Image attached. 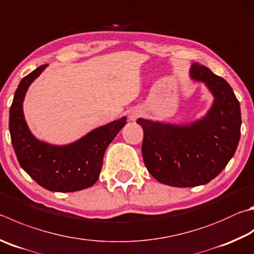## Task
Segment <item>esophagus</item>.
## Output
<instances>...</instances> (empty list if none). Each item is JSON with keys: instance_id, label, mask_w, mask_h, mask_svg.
<instances>
[{"instance_id": "1", "label": "esophagus", "mask_w": 254, "mask_h": 254, "mask_svg": "<svg viewBox=\"0 0 254 254\" xmlns=\"http://www.w3.org/2000/svg\"><path fill=\"white\" fill-rule=\"evenodd\" d=\"M141 111L139 109H133V110H131L130 112H128V120H130V121H135V120L140 117L141 115Z\"/></svg>"}]
</instances>
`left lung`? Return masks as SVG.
I'll return each instance as SVG.
<instances>
[{
    "label": "left lung",
    "instance_id": "left-lung-1",
    "mask_svg": "<svg viewBox=\"0 0 254 254\" xmlns=\"http://www.w3.org/2000/svg\"><path fill=\"white\" fill-rule=\"evenodd\" d=\"M189 76L203 83L213 102L203 117L190 123L139 118L144 132L143 161L159 182L178 188L203 186L227 167L241 134V110L232 87L210 68L193 64Z\"/></svg>",
    "mask_w": 254,
    "mask_h": 254
}]
</instances>
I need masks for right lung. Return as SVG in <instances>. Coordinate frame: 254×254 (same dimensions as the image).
I'll return each instance as SVG.
<instances>
[{"mask_svg": "<svg viewBox=\"0 0 254 254\" xmlns=\"http://www.w3.org/2000/svg\"><path fill=\"white\" fill-rule=\"evenodd\" d=\"M48 64L21 80L10 109V134L21 168L49 191L74 192L93 186L100 177L108 146L127 124V117L86 133L72 143L51 144L36 139L25 121L23 102L31 83Z\"/></svg>", "mask_w": 254, "mask_h": 254, "instance_id": "add662e5", "label": "right lung"}]
</instances>
